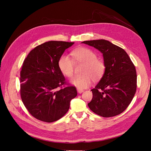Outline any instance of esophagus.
Wrapping results in <instances>:
<instances>
[{"label": "esophagus", "instance_id": "1", "mask_svg": "<svg viewBox=\"0 0 151 151\" xmlns=\"http://www.w3.org/2000/svg\"><path fill=\"white\" fill-rule=\"evenodd\" d=\"M77 91L79 93H81L82 92H83V89H79V88H77Z\"/></svg>", "mask_w": 151, "mask_h": 151}]
</instances>
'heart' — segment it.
Masks as SVG:
<instances>
[{
    "mask_svg": "<svg viewBox=\"0 0 151 151\" xmlns=\"http://www.w3.org/2000/svg\"><path fill=\"white\" fill-rule=\"evenodd\" d=\"M71 55L77 62L84 63L81 75H76L70 80L71 83L79 89L88 87L92 80L100 79L105 71V64L101 60L97 59L94 52L86 47H79L71 52ZM58 66L61 72L67 77L73 74L74 63L68 55H62L58 61Z\"/></svg>",
    "mask_w": 151,
    "mask_h": 151,
    "instance_id": "b5f03b06",
    "label": "heart"
}]
</instances>
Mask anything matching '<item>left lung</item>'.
<instances>
[{
	"instance_id": "1",
	"label": "left lung",
	"mask_w": 151,
	"mask_h": 151,
	"mask_svg": "<svg viewBox=\"0 0 151 151\" xmlns=\"http://www.w3.org/2000/svg\"><path fill=\"white\" fill-rule=\"evenodd\" d=\"M94 47L104 56L105 73L92 89L88 104L93 113L109 117L122 113L131 103L137 90V71L129 55L121 47L105 40L82 42Z\"/></svg>"
}]
</instances>
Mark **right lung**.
Returning a JSON list of instances; mask_svg holds the SVG:
<instances>
[{
    "mask_svg": "<svg viewBox=\"0 0 151 151\" xmlns=\"http://www.w3.org/2000/svg\"><path fill=\"white\" fill-rule=\"evenodd\" d=\"M74 42L50 41L32 50L24 60L20 72V93L29 113L46 122L59 120L68 111L77 96L74 86L67 85L58 61Z\"/></svg>",
    "mask_w": 151,
    "mask_h": 151,
    "instance_id": "1",
    "label": "right lung"
}]
</instances>
